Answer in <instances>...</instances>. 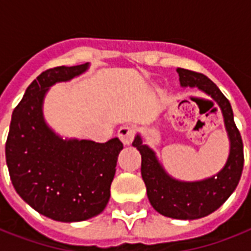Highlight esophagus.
<instances>
[{
    "label": "esophagus",
    "mask_w": 251,
    "mask_h": 251,
    "mask_svg": "<svg viewBox=\"0 0 251 251\" xmlns=\"http://www.w3.org/2000/svg\"><path fill=\"white\" fill-rule=\"evenodd\" d=\"M135 128L132 127V126H123V127L119 128V131H118V136H119V139L122 140V143L124 145H129L132 143V140L135 137Z\"/></svg>",
    "instance_id": "obj_1"
}]
</instances>
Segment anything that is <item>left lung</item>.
I'll list each match as a JSON object with an SVG mask.
<instances>
[{"label":"left lung","mask_w":251,"mask_h":251,"mask_svg":"<svg viewBox=\"0 0 251 251\" xmlns=\"http://www.w3.org/2000/svg\"><path fill=\"white\" fill-rule=\"evenodd\" d=\"M182 86L199 87L211 95L221 107L229 140L230 152L220 173L199 182H180L168 176L152 149L136 136L132 145L141 154V176L147 186L148 199L157 212L180 220H194L208 216L224 204L240 182L244 169V144L233 119L232 106L220 89L198 72L183 68L176 69Z\"/></svg>","instance_id":"left-lung-1"}]
</instances>
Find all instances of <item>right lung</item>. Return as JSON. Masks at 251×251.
<instances>
[{
  "instance_id": "1",
  "label": "right lung",
  "mask_w": 251,
  "mask_h": 251,
  "mask_svg": "<svg viewBox=\"0 0 251 251\" xmlns=\"http://www.w3.org/2000/svg\"><path fill=\"white\" fill-rule=\"evenodd\" d=\"M87 64L47 69L26 89L11 115L5 154L11 183L35 211L63 223L83 221L106 208L123 144L63 140L43 119L48 87L68 81Z\"/></svg>"
}]
</instances>
